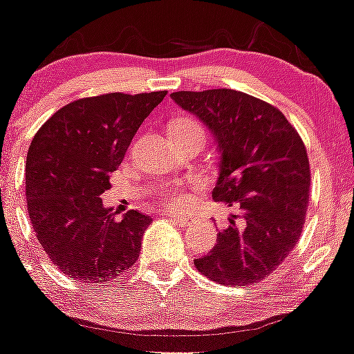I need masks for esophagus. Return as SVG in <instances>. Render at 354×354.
Segmentation results:
<instances>
[{"instance_id": "esophagus-1", "label": "esophagus", "mask_w": 354, "mask_h": 354, "mask_svg": "<svg viewBox=\"0 0 354 354\" xmlns=\"http://www.w3.org/2000/svg\"><path fill=\"white\" fill-rule=\"evenodd\" d=\"M167 217H171V219L174 221V223L181 224V226H187V224H192L194 223V217L192 216H185V214H169Z\"/></svg>"}]
</instances>
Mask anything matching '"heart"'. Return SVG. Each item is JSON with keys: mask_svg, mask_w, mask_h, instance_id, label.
Masks as SVG:
<instances>
[{"mask_svg": "<svg viewBox=\"0 0 354 354\" xmlns=\"http://www.w3.org/2000/svg\"><path fill=\"white\" fill-rule=\"evenodd\" d=\"M188 131H202V127L194 121L192 118H178V120L173 121L171 124V133H188ZM160 197L164 198V202L167 203L169 207H176L181 205L185 202V195L181 194V190L178 187H169V188H164L160 192Z\"/></svg>", "mask_w": 354, "mask_h": 354, "instance_id": "heart-1", "label": "heart"}]
</instances>
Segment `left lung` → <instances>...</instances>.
<instances>
[{
  "mask_svg": "<svg viewBox=\"0 0 354 354\" xmlns=\"http://www.w3.org/2000/svg\"><path fill=\"white\" fill-rule=\"evenodd\" d=\"M171 97L216 137L221 171L212 198L234 209L195 267L223 286L260 283L301 236L310 198L305 144L276 106L245 92L180 91Z\"/></svg>",
  "mask_w": 354,
  "mask_h": 354,
  "instance_id": "obj_1",
  "label": "left lung"
}]
</instances>
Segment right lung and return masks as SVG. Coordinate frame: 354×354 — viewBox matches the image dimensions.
Listing matches in <instances>:
<instances>
[{"label": "right lung", "instance_id": "add662e5", "mask_svg": "<svg viewBox=\"0 0 354 354\" xmlns=\"http://www.w3.org/2000/svg\"><path fill=\"white\" fill-rule=\"evenodd\" d=\"M167 91L77 99L56 111L32 138L25 197L32 230L51 262L75 281L106 284L138 259L151 216L118 219L101 195L142 121Z\"/></svg>", "mask_w": 354, "mask_h": 354}]
</instances>
